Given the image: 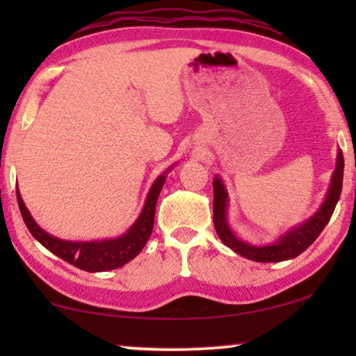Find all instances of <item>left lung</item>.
<instances>
[{
	"instance_id": "obj_1",
	"label": "left lung",
	"mask_w": 356,
	"mask_h": 356,
	"mask_svg": "<svg viewBox=\"0 0 356 356\" xmlns=\"http://www.w3.org/2000/svg\"><path fill=\"white\" fill-rule=\"evenodd\" d=\"M342 181H343V155L342 150L337 154V167L330 179V186L325 196L323 206L319 211L309 217L308 220L301 223L298 227H293L291 230L284 233L274 245L267 246H254L250 243L243 241L232 232L230 225L227 220V206H228V194L223 186L222 179L213 178V227L218 238L223 245L232 248L233 251L241 254L248 259L256 262H280L293 259L301 254L306 248L313 245L316 238L321 235L324 227L327 225L330 217H332L334 209L337 206V201L342 193Z\"/></svg>"
}]
</instances>
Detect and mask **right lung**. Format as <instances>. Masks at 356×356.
I'll use <instances>...</instances> for the list:
<instances>
[{
  "instance_id": "1",
  "label": "right lung",
  "mask_w": 356,
  "mask_h": 356,
  "mask_svg": "<svg viewBox=\"0 0 356 356\" xmlns=\"http://www.w3.org/2000/svg\"><path fill=\"white\" fill-rule=\"evenodd\" d=\"M173 167H170L167 172H170ZM167 172L160 175L155 179L152 188L145 199L144 209L134 222V225L129 228L124 235L118 238H111V240H102V241H66L60 240V238L51 236L50 233L42 230L33 220L31 212L24 204L21 194L17 193V204L21 209L22 218L26 222V227L32 236L35 238L38 243H42L48 251L53 254L61 257L63 261L70 262L77 269L87 270V272H105L111 269H118V267L124 266L126 262L134 259L136 256L143 251L145 243L150 238L154 228V218H155V206H157L159 194L162 191V186L167 179Z\"/></svg>"
}]
</instances>
